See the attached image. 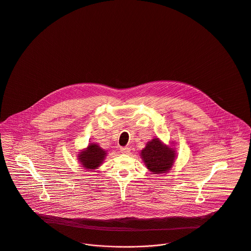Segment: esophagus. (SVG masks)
<instances>
[{"mask_svg":"<svg viewBox=\"0 0 251 251\" xmlns=\"http://www.w3.org/2000/svg\"><path fill=\"white\" fill-rule=\"evenodd\" d=\"M120 151H121L122 153L129 154V153H130V151H131V150H130L129 148H127V147H124V148H121V149H120Z\"/></svg>","mask_w":251,"mask_h":251,"instance_id":"1","label":"esophagus"}]
</instances>
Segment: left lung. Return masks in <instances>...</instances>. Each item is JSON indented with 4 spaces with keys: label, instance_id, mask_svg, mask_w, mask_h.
<instances>
[{
    "label": "left lung",
    "instance_id": "obj_1",
    "mask_svg": "<svg viewBox=\"0 0 251 251\" xmlns=\"http://www.w3.org/2000/svg\"><path fill=\"white\" fill-rule=\"evenodd\" d=\"M140 155L149 171L155 175L169 172L173 168L177 157L175 149L165 145L156 137L147 143Z\"/></svg>",
    "mask_w": 251,
    "mask_h": 251
}]
</instances>
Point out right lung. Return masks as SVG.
Listing matches in <instances>:
<instances>
[{
	"mask_svg": "<svg viewBox=\"0 0 251 251\" xmlns=\"http://www.w3.org/2000/svg\"><path fill=\"white\" fill-rule=\"evenodd\" d=\"M77 155L81 167L88 171H94L103 163V160L107 156V151L100 148L99 144L90 143Z\"/></svg>",
	"mask_w": 251,
	"mask_h": 251,
	"instance_id": "1",
	"label": "right lung"
}]
</instances>
